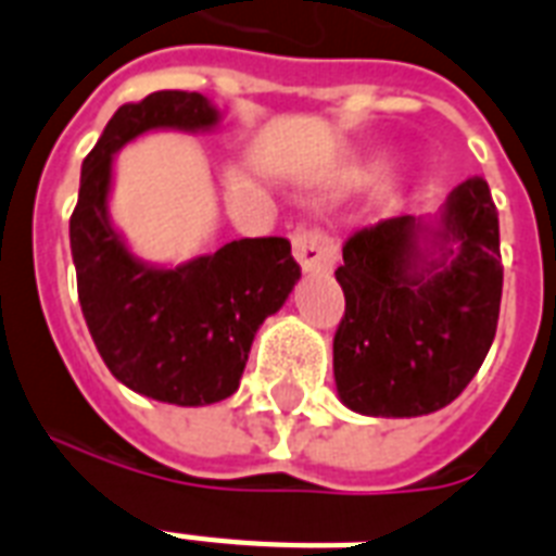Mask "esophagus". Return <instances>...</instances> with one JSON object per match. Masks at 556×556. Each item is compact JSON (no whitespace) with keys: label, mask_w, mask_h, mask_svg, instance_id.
Listing matches in <instances>:
<instances>
[{"label":"esophagus","mask_w":556,"mask_h":556,"mask_svg":"<svg viewBox=\"0 0 556 556\" xmlns=\"http://www.w3.org/2000/svg\"><path fill=\"white\" fill-rule=\"evenodd\" d=\"M294 256L305 274H329L338 262V242L320 227H296Z\"/></svg>","instance_id":"1"}]
</instances>
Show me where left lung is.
<instances>
[{
    "label": "left lung",
    "instance_id": "left-lung-1",
    "mask_svg": "<svg viewBox=\"0 0 556 556\" xmlns=\"http://www.w3.org/2000/svg\"><path fill=\"white\" fill-rule=\"evenodd\" d=\"M346 314L334 334L340 401L361 415L415 418L462 395L496 334L500 216L467 178L435 216H395L343 244Z\"/></svg>",
    "mask_w": 556,
    "mask_h": 556
}]
</instances>
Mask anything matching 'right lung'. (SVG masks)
<instances>
[{"instance_id":"right-lung-1","label":"right lung","mask_w":556,"mask_h":556,"mask_svg":"<svg viewBox=\"0 0 556 556\" xmlns=\"http://www.w3.org/2000/svg\"><path fill=\"white\" fill-rule=\"evenodd\" d=\"M218 124L222 112L199 91H152L117 109L83 161L68 225L77 296L103 364L138 395L176 406L233 395L256 331L300 279L282 236L236 239L181 265H155L135 256L112 225L115 155L126 143L159 129L210 132Z\"/></svg>"}]
</instances>
